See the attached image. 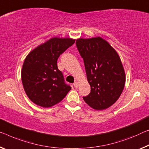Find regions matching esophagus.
<instances>
[{"label": "esophagus", "instance_id": "34e87169", "mask_svg": "<svg viewBox=\"0 0 149 149\" xmlns=\"http://www.w3.org/2000/svg\"><path fill=\"white\" fill-rule=\"evenodd\" d=\"M73 85H74V88H78V86H79V83H78L77 82H75L74 84H73Z\"/></svg>", "mask_w": 149, "mask_h": 149}]
</instances>
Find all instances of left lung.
Returning a JSON list of instances; mask_svg holds the SVG:
<instances>
[{"label": "left lung", "instance_id": "left-lung-1", "mask_svg": "<svg viewBox=\"0 0 149 149\" xmlns=\"http://www.w3.org/2000/svg\"><path fill=\"white\" fill-rule=\"evenodd\" d=\"M76 45L83 58L91 93L83 97L95 110H104L118 99L125 84V72L120 58L101 37L79 38Z\"/></svg>", "mask_w": 149, "mask_h": 149}]
</instances>
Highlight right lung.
<instances>
[{
	"instance_id": "right-lung-1",
	"label": "right lung",
	"mask_w": 149,
	"mask_h": 149,
	"mask_svg": "<svg viewBox=\"0 0 149 149\" xmlns=\"http://www.w3.org/2000/svg\"><path fill=\"white\" fill-rule=\"evenodd\" d=\"M74 42L70 38H52L26 56L21 79L25 93L35 104L45 108L54 106L71 89L58 70L57 60Z\"/></svg>"
}]
</instances>
